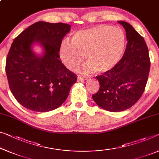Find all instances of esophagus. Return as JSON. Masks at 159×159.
Masks as SVG:
<instances>
[{
  "label": "esophagus",
  "instance_id": "34e87169",
  "mask_svg": "<svg viewBox=\"0 0 159 159\" xmlns=\"http://www.w3.org/2000/svg\"><path fill=\"white\" fill-rule=\"evenodd\" d=\"M77 78H78V80H84L87 79V77L83 76V75H78Z\"/></svg>",
  "mask_w": 159,
  "mask_h": 159
}]
</instances>
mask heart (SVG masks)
Instances as JSON below:
<instances>
[{
    "label": "heart",
    "instance_id": "b5f03b06",
    "mask_svg": "<svg viewBox=\"0 0 159 159\" xmlns=\"http://www.w3.org/2000/svg\"><path fill=\"white\" fill-rule=\"evenodd\" d=\"M71 45L63 42L60 56L70 70H75L86 56V70L106 73L112 70L124 54L125 37L121 29L101 25L79 31L73 35Z\"/></svg>",
    "mask_w": 159,
    "mask_h": 159
}]
</instances>
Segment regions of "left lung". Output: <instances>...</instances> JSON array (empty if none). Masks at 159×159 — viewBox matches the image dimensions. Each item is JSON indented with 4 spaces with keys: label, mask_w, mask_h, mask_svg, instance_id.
<instances>
[{
    "label": "left lung",
    "mask_w": 159,
    "mask_h": 159,
    "mask_svg": "<svg viewBox=\"0 0 159 159\" xmlns=\"http://www.w3.org/2000/svg\"><path fill=\"white\" fill-rule=\"evenodd\" d=\"M118 23L126 34L124 54L112 70L97 75L100 88L92 96L97 105L112 112L126 110L139 100L145 90L151 65L143 38L129 23Z\"/></svg>",
    "instance_id": "left-lung-1"
}]
</instances>
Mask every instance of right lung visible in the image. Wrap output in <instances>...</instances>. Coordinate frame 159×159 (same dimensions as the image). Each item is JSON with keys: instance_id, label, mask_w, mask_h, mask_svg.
<instances>
[{"instance_id": "obj_1", "label": "right lung", "mask_w": 159, "mask_h": 159, "mask_svg": "<svg viewBox=\"0 0 159 159\" xmlns=\"http://www.w3.org/2000/svg\"><path fill=\"white\" fill-rule=\"evenodd\" d=\"M66 23L39 21L14 39L6 58V71L11 91L28 109L46 112L62 105L76 75L59 60L61 43L70 31ZM39 42L45 53L35 56L31 45Z\"/></svg>"}]
</instances>
